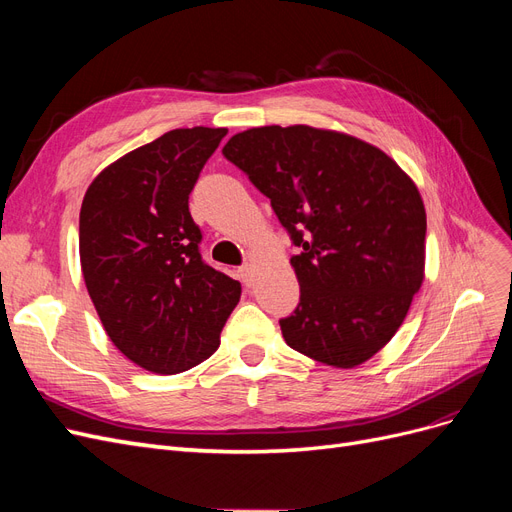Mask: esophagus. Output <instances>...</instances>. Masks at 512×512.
<instances>
[{"label": "esophagus", "instance_id": "1", "mask_svg": "<svg viewBox=\"0 0 512 512\" xmlns=\"http://www.w3.org/2000/svg\"><path fill=\"white\" fill-rule=\"evenodd\" d=\"M237 277L243 282V286H252L254 282V267L252 265H243L237 269Z\"/></svg>", "mask_w": 512, "mask_h": 512}]
</instances>
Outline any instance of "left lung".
Wrapping results in <instances>:
<instances>
[{"label":"left lung","mask_w":512,"mask_h":512,"mask_svg":"<svg viewBox=\"0 0 512 512\" xmlns=\"http://www.w3.org/2000/svg\"><path fill=\"white\" fill-rule=\"evenodd\" d=\"M271 200L297 254L286 344L333 367L371 359L423 284L427 218L412 179L359 138L309 126L239 132L222 149Z\"/></svg>","instance_id":"8db88e82"}]
</instances>
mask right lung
<instances>
[{"mask_svg": "<svg viewBox=\"0 0 512 512\" xmlns=\"http://www.w3.org/2000/svg\"><path fill=\"white\" fill-rule=\"evenodd\" d=\"M226 128L170 130L91 181L79 220L85 286L111 342L153 374L218 350L241 284L200 256L190 215L200 170Z\"/></svg>", "mask_w": 512, "mask_h": 512, "instance_id": "add662e5", "label": "right lung"}]
</instances>
